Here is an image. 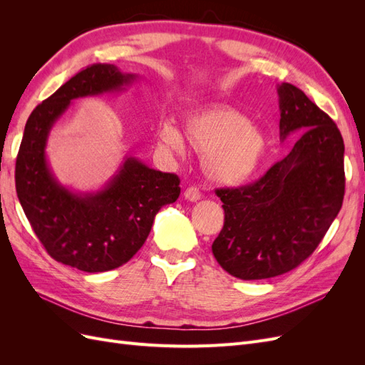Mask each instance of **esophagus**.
I'll list each match as a JSON object with an SVG mask.
<instances>
[{"instance_id": "esophagus-1", "label": "esophagus", "mask_w": 365, "mask_h": 365, "mask_svg": "<svg viewBox=\"0 0 365 365\" xmlns=\"http://www.w3.org/2000/svg\"><path fill=\"white\" fill-rule=\"evenodd\" d=\"M184 197L187 201L196 202L197 200H201V192L197 190L196 187H189V189H185V192H184Z\"/></svg>"}]
</instances>
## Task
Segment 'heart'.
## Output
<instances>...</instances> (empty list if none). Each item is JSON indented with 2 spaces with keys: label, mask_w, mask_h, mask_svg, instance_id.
Instances as JSON below:
<instances>
[{
  "label": "heart",
  "mask_w": 365,
  "mask_h": 365,
  "mask_svg": "<svg viewBox=\"0 0 365 365\" xmlns=\"http://www.w3.org/2000/svg\"><path fill=\"white\" fill-rule=\"evenodd\" d=\"M184 137L202 155L208 180L220 185H240L259 172L268 155V138L251 125L247 115L231 106L204 108L187 115ZM178 128L164 123L160 141L175 153H182L185 143Z\"/></svg>",
  "instance_id": "obj_1"
}]
</instances>
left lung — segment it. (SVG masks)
<instances>
[{"label":"left lung","instance_id":"left-lung-1","mask_svg":"<svg viewBox=\"0 0 365 365\" xmlns=\"http://www.w3.org/2000/svg\"><path fill=\"white\" fill-rule=\"evenodd\" d=\"M280 138L302 134L260 180L217 189L224 227L212 251L233 277H277L303 263L323 240L344 200V141L335 121L300 88L282 83Z\"/></svg>","mask_w":365,"mask_h":365}]
</instances>
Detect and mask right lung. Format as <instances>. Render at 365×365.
I'll return each instance as SVG.
<instances>
[{
  "label": "right lung",
  "instance_id": "right-lung-1",
  "mask_svg": "<svg viewBox=\"0 0 365 365\" xmlns=\"http://www.w3.org/2000/svg\"><path fill=\"white\" fill-rule=\"evenodd\" d=\"M135 74L94 63L73 76L30 114L16 157L18 200L50 256L85 272L121 267L145 244L155 215L181 193L180 178L134 157L96 193H73L54 178L46 158L50 129L74 98L123 90Z\"/></svg>",
  "mask_w": 365,
  "mask_h": 365
}]
</instances>
